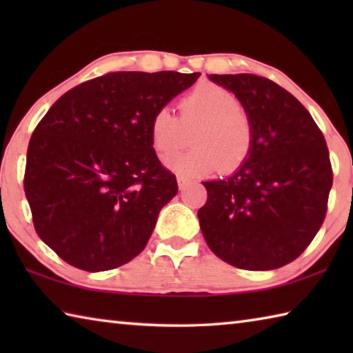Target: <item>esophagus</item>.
<instances>
[{
	"instance_id": "34e87169",
	"label": "esophagus",
	"mask_w": 353,
	"mask_h": 353,
	"mask_svg": "<svg viewBox=\"0 0 353 353\" xmlns=\"http://www.w3.org/2000/svg\"><path fill=\"white\" fill-rule=\"evenodd\" d=\"M176 179H177V185H179V188L181 190H183V188H187V185L190 183V181L185 176H182V174H177L176 176Z\"/></svg>"
}]
</instances>
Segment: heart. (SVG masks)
Returning <instances> with one entry per match:
<instances>
[{
  "instance_id": "heart-1",
  "label": "heart",
  "mask_w": 353,
  "mask_h": 353,
  "mask_svg": "<svg viewBox=\"0 0 353 353\" xmlns=\"http://www.w3.org/2000/svg\"><path fill=\"white\" fill-rule=\"evenodd\" d=\"M193 148L165 160L179 174L207 176L218 168L235 171L254 148V126L240 101L225 87L202 82L179 103V118L168 107L155 110L149 121V139L159 157L177 151L185 143V130Z\"/></svg>"
}]
</instances>
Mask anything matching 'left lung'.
<instances>
[{"instance_id": "1", "label": "left lung", "mask_w": 353, "mask_h": 353, "mask_svg": "<svg viewBox=\"0 0 353 353\" xmlns=\"http://www.w3.org/2000/svg\"><path fill=\"white\" fill-rule=\"evenodd\" d=\"M254 126V148L225 181L202 182L199 225L212 252L249 271L296 260L318 234L333 183L324 135L290 92L255 74H210Z\"/></svg>"}]
</instances>
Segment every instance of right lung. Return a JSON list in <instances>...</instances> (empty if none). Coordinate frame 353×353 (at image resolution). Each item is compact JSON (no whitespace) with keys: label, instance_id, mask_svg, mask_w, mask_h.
Masks as SVG:
<instances>
[{"label":"right lung","instance_id":"add662e5","mask_svg":"<svg viewBox=\"0 0 353 353\" xmlns=\"http://www.w3.org/2000/svg\"><path fill=\"white\" fill-rule=\"evenodd\" d=\"M201 73L113 71L62 94L28 146L25 193L39 236L62 260L109 271L146 248L177 193L149 139L152 113Z\"/></svg>","mask_w":353,"mask_h":353}]
</instances>
